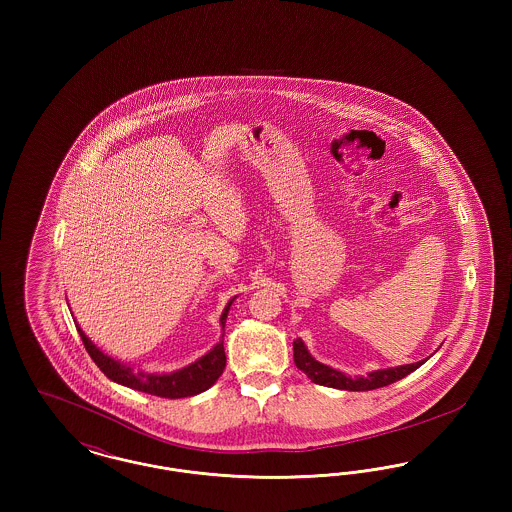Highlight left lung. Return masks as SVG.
<instances>
[{
	"instance_id": "1",
	"label": "left lung",
	"mask_w": 512,
	"mask_h": 512,
	"mask_svg": "<svg viewBox=\"0 0 512 512\" xmlns=\"http://www.w3.org/2000/svg\"><path fill=\"white\" fill-rule=\"evenodd\" d=\"M293 361H295V366L299 370H303L307 374V378L318 386H328V388L347 391H368L390 386L393 382H397V380L405 378L407 374L414 372L418 366L424 363V361H418L413 365L395 366V368H386V370H376V372H370V374L359 376V378H351V376L341 374L340 370H334L330 366L315 361L309 355L305 343L299 338L293 341Z\"/></svg>"
}]
</instances>
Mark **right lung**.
I'll list each match as a JSON object with an SVG mask.
<instances>
[{
  "mask_svg": "<svg viewBox=\"0 0 512 512\" xmlns=\"http://www.w3.org/2000/svg\"><path fill=\"white\" fill-rule=\"evenodd\" d=\"M232 301L234 299H230L224 313L220 315L222 330L226 326V317H228ZM76 328H78V324H76ZM78 334L82 338L88 355L92 357V361L98 365L99 370L109 380L122 384L126 388L144 391L149 395H157V397H165V399L192 397L201 391L209 390L219 380V376L226 366L224 343L219 341L205 357L195 361L194 365L186 366V368H182L178 372H171V374H144V372H136L132 366L122 365L119 361L107 357L103 351H99L92 340L86 338V334L80 328H78Z\"/></svg>",
  "mask_w": 512,
  "mask_h": 512,
  "instance_id": "obj_1",
  "label": "right lung"
}]
</instances>
